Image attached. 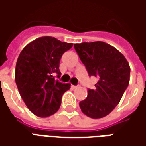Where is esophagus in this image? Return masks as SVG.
<instances>
[{
  "label": "esophagus",
  "mask_w": 146,
  "mask_h": 146,
  "mask_svg": "<svg viewBox=\"0 0 146 146\" xmlns=\"http://www.w3.org/2000/svg\"><path fill=\"white\" fill-rule=\"evenodd\" d=\"M72 88H73V89H76V88H77V86H75V85H72Z\"/></svg>",
  "instance_id": "obj_1"
}]
</instances>
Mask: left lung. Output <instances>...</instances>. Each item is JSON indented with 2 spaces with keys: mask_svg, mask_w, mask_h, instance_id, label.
Masks as SVG:
<instances>
[{
  "mask_svg": "<svg viewBox=\"0 0 146 146\" xmlns=\"http://www.w3.org/2000/svg\"><path fill=\"white\" fill-rule=\"evenodd\" d=\"M74 48L89 76L98 79L95 89H88L80 108L92 119L102 118L119 104L130 81L131 68L122 53L102 41L75 44Z\"/></svg>",
  "mask_w": 146,
  "mask_h": 146,
  "instance_id": "left-lung-1",
  "label": "left lung"
}]
</instances>
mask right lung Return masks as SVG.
<instances>
[{
  "label": "right lung",
  "mask_w": 146,
  "mask_h": 146,
  "mask_svg": "<svg viewBox=\"0 0 146 146\" xmlns=\"http://www.w3.org/2000/svg\"><path fill=\"white\" fill-rule=\"evenodd\" d=\"M73 45L52 36H42L20 52L15 79L23 100L34 115L48 117L60 107L62 96L70 88V84L59 82L56 78L61 76L62 55Z\"/></svg>",
  "instance_id": "right-lung-1"
}]
</instances>
